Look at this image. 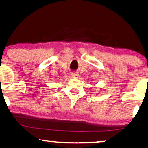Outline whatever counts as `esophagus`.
Returning <instances> with one entry per match:
<instances>
[{
	"label": "esophagus",
	"instance_id": "obj_1",
	"mask_svg": "<svg viewBox=\"0 0 148 148\" xmlns=\"http://www.w3.org/2000/svg\"><path fill=\"white\" fill-rule=\"evenodd\" d=\"M71 75H72V76L74 78H78L79 77H80V75H79V74H78V72H72Z\"/></svg>",
	"mask_w": 148,
	"mask_h": 148
}]
</instances>
